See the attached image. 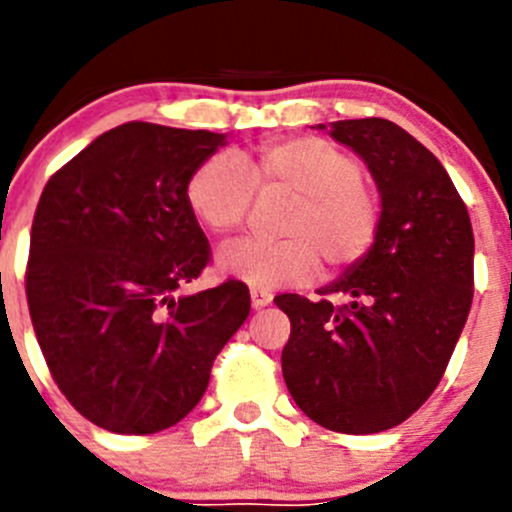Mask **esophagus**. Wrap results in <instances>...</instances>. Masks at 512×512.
I'll use <instances>...</instances> for the list:
<instances>
[{"instance_id": "esophagus-1", "label": "esophagus", "mask_w": 512, "mask_h": 512, "mask_svg": "<svg viewBox=\"0 0 512 512\" xmlns=\"http://www.w3.org/2000/svg\"><path fill=\"white\" fill-rule=\"evenodd\" d=\"M273 301V293L266 291V288H251V303L254 308H263Z\"/></svg>"}]
</instances>
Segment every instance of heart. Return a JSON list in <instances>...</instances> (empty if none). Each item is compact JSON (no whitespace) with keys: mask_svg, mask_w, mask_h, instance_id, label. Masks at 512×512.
<instances>
[{"mask_svg":"<svg viewBox=\"0 0 512 512\" xmlns=\"http://www.w3.org/2000/svg\"><path fill=\"white\" fill-rule=\"evenodd\" d=\"M256 191L291 194L278 219L281 239H244L219 254L221 271L254 288H278L366 261L383 229V204L353 151L323 136H291L258 144L241 156L216 154L186 181V204L216 236L249 219Z\"/></svg>","mask_w":512,"mask_h":512,"instance_id":"b5f03b06","label":"heart"}]
</instances>
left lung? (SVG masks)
<instances>
[{
	"mask_svg": "<svg viewBox=\"0 0 512 512\" xmlns=\"http://www.w3.org/2000/svg\"><path fill=\"white\" fill-rule=\"evenodd\" d=\"M331 136L371 169L383 229L323 298H273L291 321L281 368L318 426L381 433L411 418L448 368L473 303V226L448 171L406 129L371 116L333 121ZM333 292L347 301L333 304Z\"/></svg>",
	"mask_w": 512,
	"mask_h": 512,
	"instance_id": "1",
	"label": "left lung"
}]
</instances>
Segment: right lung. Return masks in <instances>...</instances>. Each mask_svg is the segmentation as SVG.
I'll return each instance as SVG.
<instances>
[{"label":"right lung","mask_w":512,"mask_h":512,"mask_svg":"<svg viewBox=\"0 0 512 512\" xmlns=\"http://www.w3.org/2000/svg\"><path fill=\"white\" fill-rule=\"evenodd\" d=\"M214 131L129 121L47 181L24 271L29 316L59 391L86 421L146 435L194 411L251 311L249 286L176 298L211 261L186 204Z\"/></svg>","instance_id":"1"}]
</instances>
